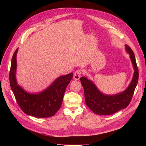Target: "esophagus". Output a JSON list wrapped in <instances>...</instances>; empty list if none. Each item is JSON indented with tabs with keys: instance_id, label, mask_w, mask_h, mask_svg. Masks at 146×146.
<instances>
[{
	"instance_id": "obj_1",
	"label": "esophagus",
	"mask_w": 146,
	"mask_h": 146,
	"mask_svg": "<svg viewBox=\"0 0 146 146\" xmlns=\"http://www.w3.org/2000/svg\"><path fill=\"white\" fill-rule=\"evenodd\" d=\"M81 74H82V72L80 70H76L74 74H73V78L74 80H78L80 79V76H81Z\"/></svg>"
}]
</instances>
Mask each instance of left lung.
<instances>
[{
    "label": "left lung",
    "mask_w": 146,
    "mask_h": 146,
    "mask_svg": "<svg viewBox=\"0 0 146 146\" xmlns=\"http://www.w3.org/2000/svg\"><path fill=\"white\" fill-rule=\"evenodd\" d=\"M125 49L131 61L134 74L128 86L124 91L113 95H107L102 92L91 80L84 76L80 79L84 89L86 104L96 114L102 115L113 114L126 108L131 102L139 80V70L133 50L127 44L125 45Z\"/></svg>",
    "instance_id": "obj_1"
}]
</instances>
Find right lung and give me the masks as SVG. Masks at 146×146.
<instances>
[{
  "instance_id": "add662e5",
  "label": "right lung",
  "mask_w": 146,
  "mask_h": 146,
  "mask_svg": "<svg viewBox=\"0 0 146 146\" xmlns=\"http://www.w3.org/2000/svg\"><path fill=\"white\" fill-rule=\"evenodd\" d=\"M15 51L11 62L9 80L11 89L21 110L27 115L36 118H48L59 110L66 89L73 78V73L59 76L51 85L39 92L31 93L19 85L17 80V55Z\"/></svg>"
}]
</instances>
